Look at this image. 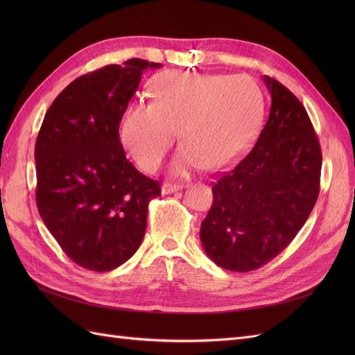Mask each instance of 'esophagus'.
Returning a JSON list of instances; mask_svg holds the SVG:
<instances>
[{
	"mask_svg": "<svg viewBox=\"0 0 355 355\" xmlns=\"http://www.w3.org/2000/svg\"><path fill=\"white\" fill-rule=\"evenodd\" d=\"M179 189H182L180 184H170V182H166V184L161 187V192H163V194H173V192Z\"/></svg>",
	"mask_w": 355,
	"mask_h": 355,
	"instance_id": "esophagus-1",
	"label": "esophagus"
}]
</instances>
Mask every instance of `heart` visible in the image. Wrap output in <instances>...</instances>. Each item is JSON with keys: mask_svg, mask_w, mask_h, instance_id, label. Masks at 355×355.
Listing matches in <instances>:
<instances>
[{"mask_svg": "<svg viewBox=\"0 0 355 355\" xmlns=\"http://www.w3.org/2000/svg\"><path fill=\"white\" fill-rule=\"evenodd\" d=\"M261 115V90L250 78L170 71L154 80L153 102L127 106L120 139L139 167L155 171L180 128L175 173L218 170L245 151Z\"/></svg>", "mask_w": 355, "mask_h": 355, "instance_id": "heart-1", "label": "heart"}]
</instances>
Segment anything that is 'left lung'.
Segmentation results:
<instances>
[{"mask_svg":"<svg viewBox=\"0 0 355 355\" xmlns=\"http://www.w3.org/2000/svg\"><path fill=\"white\" fill-rule=\"evenodd\" d=\"M270 116L240 163L214 182L200 239L210 259L230 271L263 266L292 243L320 192L321 148L305 106L265 77Z\"/></svg>","mask_w":355,"mask_h":355,"instance_id":"8db88e82","label":"left lung"}]
</instances>
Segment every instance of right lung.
I'll return each instance as SVG.
<instances>
[{"instance_id": "obj_1", "label": "right lung", "mask_w": 355, "mask_h": 355, "mask_svg": "<svg viewBox=\"0 0 355 355\" xmlns=\"http://www.w3.org/2000/svg\"><path fill=\"white\" fill-rule=\"evenodd\" d=\"M159 63L130 59L81 75L46 112L35 142L37 207L72 262L115 270L141 245L159 184L125 158L121 118L142 72Z\"/></svg>"}]
</instances>
